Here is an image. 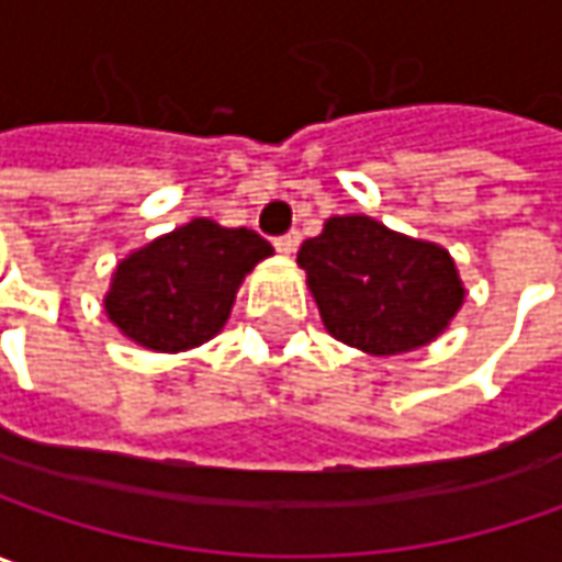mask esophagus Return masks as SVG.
I'll return each instance as SVG.
<instances>
[{
	"label": "esophagus",
	"mask_w": 562,
	"mask_h": 562,
	"mask_svg": "<svg viewBox=\"0 0 562 562\" xmlns=\"http://www.w3.org/2000/svg\"><path fill=\"white\" fill-rule=\"evenodd\" d=\"M299 243H301V236L299 233H295V229H292V233H285V236H280V239H277V251H280L282 258H292V255H295V251H299Z\"/></svg>",
	"instance_id": "obj_1"
}]
</instances>
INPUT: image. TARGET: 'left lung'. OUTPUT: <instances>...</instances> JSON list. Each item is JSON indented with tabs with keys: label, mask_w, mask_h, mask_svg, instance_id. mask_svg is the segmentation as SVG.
<instances>
[{
	"label": "left lung",
	"mask_w": 562,
	"mask_h": 562,
	"mask_svg": "<svg viewBox=\"0 0 562 562\" xmlns=\"http://www.w3.org/2000/svg\"><path fill=\"white\" fill-rule=\"evenodd\" d=\"M299 267L326 333L373 358L436 341L467 299L448 248L367 214L329 217L319 236L301 245Z\"/></svg>",
	"instance_id": "left-lung-1"
}]
</instances>
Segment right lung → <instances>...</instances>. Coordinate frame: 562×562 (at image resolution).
I'll return each mask as SVG.
<instances>
[{"label":"right lung","mask_w":562,"mask_h":562,"mask_svg":"<svg viewBox=\"0 0 562 562\" xmlns=\"http://www.w3.org/2000/svg\"><path fill=\"white\" fill-rule=\"evenodd\" d=\"M270 255L255 229L195 217L117 261L105 314L146 351L199 348L221 333L245 277Z\"/></svg>","instance_id":"1"}]
</instances>
